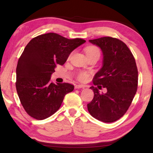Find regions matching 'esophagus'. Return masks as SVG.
Instances as JSON below:
<instances>
[{"instance_id": "obj_1", "label": "esophagus", "mask_w": 153, "mask_h": 153, "mask_svg": "<svg viewBox=\"0 0 153 153\" xmlns=\"http://www.w3.org/2000/svg\"><path fill=\"white\" fill-rule=\"evenodd\" d=\"M85 85H82V84H78V85H75V88H85Z\"/></svg>"}]
</instances>
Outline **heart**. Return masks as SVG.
<instances>
[{"label":"heart","mask_w":153,"mask_h":153,"mask_svg":"<svg viewBox=\"0 0 153 153\" xmlns=\"http://www.w3.org/2000/svg\"><path fill=\"white\" fill-rule=\"evenodd\" d=\"M85 52L86 54H91V53H98L100 54V49L96 47H88L85 49ZM88 75L84 72H80L78 74V79L80 81H84L87 79Z\"/></svg>","instance_id":"b5f03b06"}]
</instances>
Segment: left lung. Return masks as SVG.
<instances>
[{
    "mask_svg": "<svg viewBox=\"0 0 153 153\" xmlns=\"http://www.w3.org/2000/svg\"><path fill=\"white\" fill-rule=\"evenodd\" d=\"M102 51V67L93 79L94 85L106 88V93H100L91 86L94 97L87 104L93 118L104 123L118 120L128 109L138 85V70L134 56L127 46L120 39L103 37L90 39Z\"/></svg>",
    "mask_w": 153,
    "mask_h": 153,
    "instance_id": "1",
    "label": "left lung"
}]
</instances>
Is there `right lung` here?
Masks as SVG:
<instances>
[{
    "instance_id": "right-lung-1",
    "label": "right lung",
    "mask_w": 153,
    "mask_h": 153,
    "mask_svg": "<svg viewBox=\"0 0 153 153\" xmlns=\"http://www.w3.org/2000/svg\"><path fill=\"white\" fill-rule=\"evenodd\" d=\"M85 42L49 33L35 37L26 45L16 66V88L23 107L37 120L49 118L59 109L74 85L50 81L57 65H63L71 52Z\"/></svg>"
}]
</instances>
